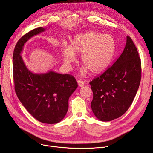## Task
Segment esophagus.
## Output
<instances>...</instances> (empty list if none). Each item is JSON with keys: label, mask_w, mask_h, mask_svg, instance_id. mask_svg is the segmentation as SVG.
Wrapping results in <instances>:
<instances>
[{"label": "esophagus", "mask_w": 153, "mask_h": 153, "mask_svg": "<svg viewBox=\"0 0 153 153\" xmlns=\"http://www.w3.org/2000/svg\"><path fill=\"white\" fill-rule=\"evenodd\" d=\"M77 82H78V86L79 87H83L84 85V82H83L82 80H78L77 81Z\"/></svg>", "instance_id": "1"}]
</instances>
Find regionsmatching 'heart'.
I'll return each instance as SVG.
<instances>
[{
    "label": "heart",
    "instance_id": "heart-1",
    "mask_svg": "<svg viewBox=\"0 0 153 153\" xmlns=\"http://www.w3.org/2000/svg\"><path fill=\"white\" fill-rule=\"evenodd\" d=\"M115 50V41L112 36L92 30L75 35L71 46L64 43L62 47L64 62L66 64L75 61V53H82L81 61L85 65L81 69L82 76L89 69L94 74L103 72L111 64Z\"/></svg>",
    "mask_w": 153,
    "mask_h": 153
}]
</instances>
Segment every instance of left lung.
Returning a JSON list of instances; mask_svg holds the SVG:
<instances>
[{
    "instance_id": "left-lung-1",
    "label": "left lung",
    "mask_w": 153,
    "mask_h": 153,
    "mask_svg": "<svg viewBox=\"0 0 153 153\" xmlns=\"http://www.w3.org/2000/svg\"><path fill=\"white\" fill-rule=\"evenodd\" d=\"M141 80V61L129 36L123 53L112 66L90 82L93 92L91 106L100 121L121 117L131 106Z\"/></svg>"
}]
</instances>
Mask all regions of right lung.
<instances>
[{"mask_svg": "<svg viewBox=\"0 0 153 153\" xmlns=\"http://www.w3.org/2000/svg\"><path fill=\"white\" fill-rule=\"evenodd\" d=\"M45 30L38 27L18 40L13 52V78L16 94L26 110L41 123L56 124L68 112L69 97L78 87L76 79L53 71L32 73L20 55L27 41Z\"/></svg>", "mask_w": 153, "mask_h": 153, "instance_id": "obj_1", "label": "right lung"}]
</instances>
